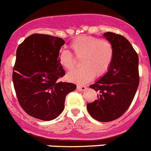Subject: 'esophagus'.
I'll list each match as a JSON object with an SVG mask.
<instances>
[{
    "label": "esophagus",
    "mask_w": 151,
    "mask_h": 151,
    "mask_svg": "<svg viewBox=\"0 0 151 151\" xmlns=\"http://www.w3.org/2000/svg\"><path fill=\"white\" fill-rule=\"evenodd\" d=\"M87 88L85 86H84V85H78L77 86V90H79V91H84V90H85Z\"/></svg>",
    "instance_id": "34e87169"
}]
</instances>
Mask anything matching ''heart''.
I'll return each instance as SVG.
<instances>
[{"instance_id": "1", "label": "heart", "mask_w": 151, "mask_h": 151, "mask_svg": "<svg viewBox=\"0 0 151 151\" xmlns=\"http://www.w3.org/2000/svg\"><path fill=\"white\" fill-rule=\"evenodd\" d=\"M69 47L75 58H81L82 66L67 74V80L70 82L85 83L91 80L95 74L96 77H102L111 65L114 47L107 39L82 35L73 40ZM72 55L66 50H61L58 54V63L65 70L74 69L75 59Z\"/></svg>"}]
</instances>
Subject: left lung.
I'll return each instance as SVG.
<instances>
[{
    "label": "left lung",
    "mask_w": 151,
    "mask_h": 151,
    "mask_svg": "<svg viewBox=\"0 0 151 151\" xmlns=\"http://www.w3.org/2000/svg\"><path fill=\"white\" fill-rule=\"evenodd\" d=\"M104 37L114 47V58L108 72L90 88L98 92V98L87 104L89 114L97 121L111 122L129 109L139 85V58L127 38L108 32Z\"/></svg>",
    "instance_id": "1"
}]
</instances>
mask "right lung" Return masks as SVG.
Here are the masks:
<instances>
[{"instance_id": "right-lung-1", "label": "right lung", "mask_w": 151, "mask_h": 151, "mask_svg": "<svg viewBox=\"0 0 151 151\" xmlns=\"http://www.w3.org/2000/svg\"><path fill=\"white\" fill-rule=\"evenodd\" d=\"M65 41L44 34H32L18 46L12 79L19 103L28 115L43 121L58 117L65 98L76 85L59 82L65 71L58 57Z\"/></svg>"}]
</instances>
